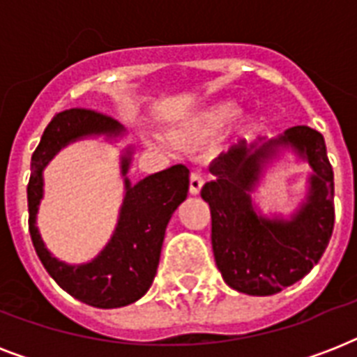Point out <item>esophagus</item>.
I'll use <instances>...</instances> for the list:
<instances>
[{"label": "esophagus", "mask_w": 357, "mask_h": 357, "mask_svg": "<svg viewBox=\"0 0 357 357\" xmlns=\"http://www.w3.org/2000/svg\"><path fill=\"white\" fill-rule=\"evenodd\" d=\"M202 187H204V178H202V174L192 172L189 178V190L190 195H200Z\"/></svg>", "instance_id": "1"}]
</instances>
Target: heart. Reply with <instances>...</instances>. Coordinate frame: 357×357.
<instances>
[{
  "label": "heart",
  "instance_id": "obj_1",
  "mask_svg": "<svg viewBox=\"0 0 357 357\" xmlns=\"http://www.w3.org/2000/svg\"><path fill=\"white\" fill-rule=\"evenodd\" d=\"M229 114H231V119H237V116H241V111L231 113V103L229 102L213 103L211 107H207L206 111H202V113H198L185 123L178 126V128H174L168 133L170 142L176 146H189L206 139H211L213 135L226 123Z\"/></svg>",
  "mask_w": 357,
  "mask_h": 357
}]
</instances>
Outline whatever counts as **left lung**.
I'll list each match as a JSON object with an SVG mask.
<instances>
[{
    "label": "left lung",
    "instance_id": "8db88e82",
    "mask_svg": "<svg viewBox=\"0 0 357 357\" xmlns=\"http://www.w3.org/2000/svg\"><path fill=\"white\" fill-rule=\"evenodd\" d=\"M291 149L310 165L308 195L289 219L265 218L251 192L266 162ZM215 176L202 187L211 209V244L224 282L238 293L268 296L307 274L324 254L333 231V170L324 137L293 126L274 139H241L211 162Z\"/></svg>",
    "mask_w": 357,
    "mask_h": 357
}]
</instances>
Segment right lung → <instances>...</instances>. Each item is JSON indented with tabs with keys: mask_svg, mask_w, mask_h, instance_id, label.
Returning <instances> with one entry per match:
<instances>
[{
	"mask_svg": "<svg viewBox=\"0 0 357 357\" xmlns=\"http://www.w3.org/2000/svg\"><path fill=\"white\" fill-rule=\"evenodd\" d=\"M123 126L111 116L89 109H68L53 116L44 129L40 144L31 157L27 185L29 234L38 259L47 274L74 298L100 310H113L142 298L157 274L168 220L187 198L189 168L185 165L151 174L131 183L128 178L133 150L126 148L120 161L123 176V202L119 222L105 248L89 263L68 265L46 248L36 228V213L44 196V168L64 146L86 137L116 140Z\"/></svg>",
	"mask_w": 357,
	"mask_h": 357,
	"instance_id": "1",
	"label": "right lung"
}]
</instances>
